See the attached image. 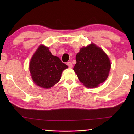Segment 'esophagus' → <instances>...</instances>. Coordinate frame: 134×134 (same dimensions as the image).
Segmentation results:
<instances>
[{
    "instance_id": "1",
    "label": "esophagus",
    "mask_w": 134,
    "mask_h": 134,
    "mask_svg": "<svg viewBox=\"0 0 134 134\" xmlns=\"http://www.w3.org/2000/svg\"><path fill=\"white\" fill-rule=\"evenodd\" d=\"M67 65H68V66H69V67H70V68H71L72 67V63L71 62H67Z\"/></svg>"
}]
</instances>
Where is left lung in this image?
Wrapping results in <instances>:
<instances>
[{
  "mask_svg": "<svg viewBox=\"0 0 134 134\" xmlns=\"http://www.w3.org/2000/svg\"><path fill=\"white\" fill-rule=\"evenodd\" d=\"M76 60L73 70L79 80L87 87H96L108 78L110 60L105 52L94 44L81 48Z\"/></svg>",
  "mask_w": 134,
  "mask_h": 134,
  "instance_id": "obj_1",
  "label": "left lung"
}]
</instances>
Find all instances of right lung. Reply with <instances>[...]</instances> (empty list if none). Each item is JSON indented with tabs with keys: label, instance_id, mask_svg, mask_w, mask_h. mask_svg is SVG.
I'll use <instances>...</instances> for the list:
<instances>
[{
	"label": "right lung",
	"instance_id": "1",
	"mask_svg": "<svg viewBox=\"0 0 134 134\" xmlns=\"http://www.w3.org/2000/svg\"><path fill=\"white\" fill-rule=\"evenodd\" d=\"M67 67L58 57L52 55L48 47L41 45L31 59L29 71L36 85L49 89L58 82Z\"/></svg>",
	"mask_w": 134,
	"mask_h": 134
}]
</instances>
